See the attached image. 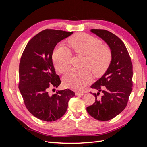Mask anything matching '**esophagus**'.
<instances>
[{"label":"esophagus","instance_id":"obj_1","mask_svg":"<svg viewBox=\"0 0 147 147\" xmlns=\"http://www.w3.org/2000/svg\"><path fill=\"white\" fill-rule=\"evenodd\" d=\"M75 95L76 96H83L84 95V93L83 92H75Z\"/></svg>","mask_w":147,"mask_h":147}]
</instances>
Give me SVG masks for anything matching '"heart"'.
I'll return each instance as SVG.
<instances>
[{"instance_id": "b5f03b06", "label": "heart", "mask_w": 147, "mask_h": 147, "mask_svg": "<svg viewBox=\"0 0 147 147\" xmlns=\"http://www.w3.org/2000/svg\"><path fill=\"white\" fill-rule=\"evenodd\" d=\"M69 45L72 52L85 56L83 65L86 67L70 70L63 78L64 84L74 90L81 91L91 80V69L94 75H100L108 68L112 58V51L109 47L102 45L100 40L86 34L71 37ZM70 59V53L64 47H57L53 52V64L59 73H65L69 69Z\"/></svg>"}]
</instances>
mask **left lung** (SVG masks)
<instances>
[{
    "label": "left lung",
    "mask_w": 147,
    "mask_h": 147,
    "mask_svg": "<svg viewBox=\"0 0 147 147\" xmlns=\"http://www.w3.org/2000/svg\"><path fill=\"white\" fill-rule=\"evenodd\" d=\"M91 32L100 37L109 46L112 58L103 76L91 88L99 92L95 102L87 107L88 113L99 121H109L126 108L132 90V64L127 48L123 41L113 33L104 29H92ZM102 95L97 98L100 92Z\"/></svg>",
    "instance_id": "8db88e82"
}]
</instances>
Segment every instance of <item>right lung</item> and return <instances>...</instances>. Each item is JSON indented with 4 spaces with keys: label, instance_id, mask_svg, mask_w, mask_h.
I'll return each mask as SVG.
<instances>
[{
    "label": "right lung",
    "instance_id": "add662e5",
    "mask_svg": "<svg viewBox=\"0 0 147 147\" xmlns=\"http://www.w3.org/2000/svg\"><path fill=\"white\" fill-rule=\"evenodd\" d=\"M72 34L43 30L30 40L21 57L18 88L26 107L43 121H54L61 118L66 112L70 99L75 96L69 89L57 91L54 94L49 92L61 83L53 66V51L57 43Z\"/></svg>",
    "mask_w": 147,
    "mask_h": 147
}]
</instances>
